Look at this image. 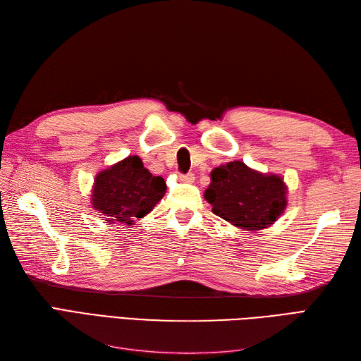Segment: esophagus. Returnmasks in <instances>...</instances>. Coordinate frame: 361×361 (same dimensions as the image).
<instances>
[{
	"label": "esophagus",
	"instance_id": "esophagus-1",
	"mask_svg": "<svg viewBox=\"0 0 361 361\" xmlns=\"http://www.w3.org/2000/svg\"><path fill=\"white\" fill-rule=\"evenodd\" d=\"M179 179L182 180V182H187V183H191V182H194V174L192 173H187V174H180L179 176Z\"/></svg>",
	"mask_w": 361,
	"mask_h": 361
}]
</instances>
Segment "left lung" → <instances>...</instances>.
Here are the masks:
<instances>
[{"label": "left lung", "mask_w": 361, "mask_h": 361, "mask_svg": "<svg viewBox=\"0 0 361 361\" xmlns=\"http://www.w3.org/2000/svg\"><path fill=\"white\" fill-rule=\"evenodd\" d=\"M286 185L277 174L251 170L241 161L212 170L204 199L212 212L231 224L256 232L269 227L285 211Z\"/></svg>", "instance_id": "left-lung-1"}]
</instances>
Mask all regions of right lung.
I'll return each mask as SVG.
<instances>
[{
	"label": "right lung",
	"instance_id": "1",
	"mask_svg": "<svg viewBox=\"0 0 361 361\" xmlns=\"http://www.w3.org/2000/svg\"><path fill=\"white\" fill-rule=\"evenodd\" d=\"M166 190L164 179L154 176L134 155L97 173L92 204L110 224L130 226L154 209Z\"/></svg>",
	"mask_w": 361,
	"mask_h": 361
}]
</instances>
